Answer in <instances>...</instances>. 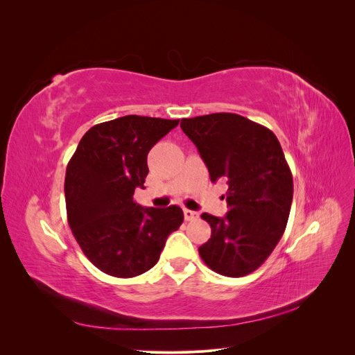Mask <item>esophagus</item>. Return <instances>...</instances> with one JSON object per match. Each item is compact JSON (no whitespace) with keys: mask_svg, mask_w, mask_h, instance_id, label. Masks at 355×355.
<instances>
[{"mask_svg":"<svg viewBox=\"0 0 355 355\" xmlns=\"http://www.w3.org/2000/svg\"><path fill=\"white\" fill-rule=\"evenodd\" d=\"M184 216H185V220H194L198 218V213L192 211L189 209H184Z\"/></svg>","mask_w":355,"mask_h":355,"instance_id":"1","label":"esophagus"}]
</instances>
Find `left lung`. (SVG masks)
Listing matches in <instances>:
<instances>
[{
	"label": "left lung",
	"mask_w": 355,
	"mask_h": 355,
	"mask_svg": "<svg viewBox=\"0 0 355 355\" xmlns=\"http://www.w3.org/2000/svg\"><path fill=\"white\" fill-rule=\"evenodd\" d=\"M210 180L227 179L228 213H202L211 235L198 253L210 270L244 277L257 270L283 237L293 198V178L277 136L249 118L218 112L182 118Z\"/></svg>",
	"instance_id": "8db88e82"
}]
</instances>
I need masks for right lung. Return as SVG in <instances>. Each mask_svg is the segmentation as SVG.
<instances>
[{
  "label": "right lung",
  "mask_w": 355,
  "mask_h": 355,
  "mask_svg": "<svg viewBox=\"0 0 355 355\" xmlns=\"http://www.w3.org/2000/svg\"><path fill=\"white\" fill-rule=\"evenodd\" d=\"M179 120L125 115L93 125L69 159L65 176L68 223L87 259L105 274L141 275L158 262L168 235L184 222L178 206L141 207L146 157Z\"/></svg>",
  "instance_id": "1"
}]
</instances>
